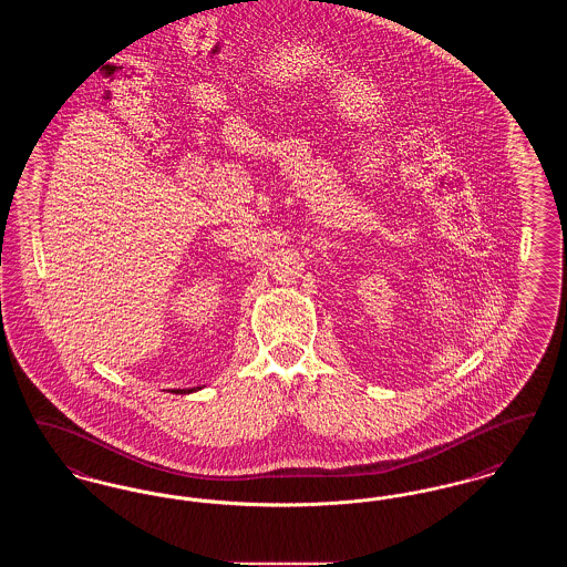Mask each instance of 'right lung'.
I'll list each match as a JSON object with an SVG mask.
<instances>
[{
    "label": "right lung",
    "mask_w": 567,
    "mask_h": 567,
    "mask_svg": "<svg viewBox=\"0 0 567 567\" xmlns=\"http://www.w3.org/2000/svg\"><path fill=\"white\" fill-rule=\"evenodd\" d=\"M197 389H202V386H193V389H176L174 393H193V391H197Z\"/></svg>",
    "instance_id": "add662e5"
}]
</instances>
